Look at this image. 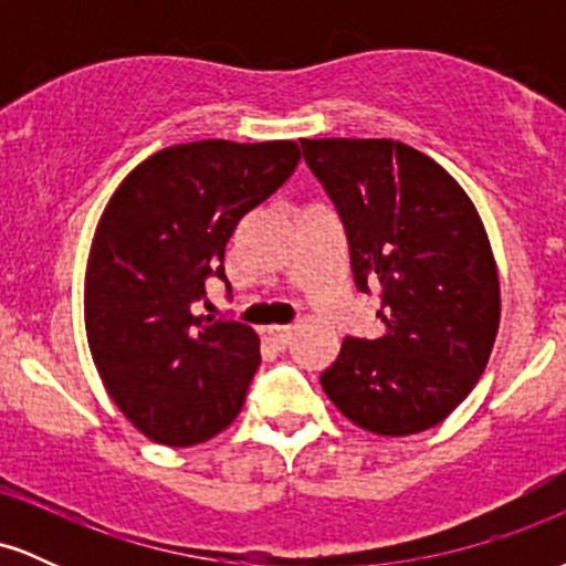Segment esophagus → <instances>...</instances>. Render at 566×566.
Wrapping results in <instances>:
<instances>
[{
	"instance_id": "esophagus-1",
	"label": "esophagus",
	"mask_w": 566,
	"mask_h": 566,
	"mask_svg": "<svg viewBox=\"0 0 566 566\" xmlns=\"http://www.w3.org/2000/svg\"><path fill=\"white\" fill-rule=\"evenodd\" d=\"M292 333H295V327H290V324H274V327L265 329V335H269L271 340H274L276 346H282V348L292 340Z\"/></svg>"
}]
</instances>
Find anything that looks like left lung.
<instances>
[{"mask_svg":"<svg viewBox=\"0 0 566 566\" xmlns=\"http://www.w3.org/2000/svg\"><path fill=\"white\" fill-rule=\"evenodd\" d=\"M346 229L359 292H378L386 333L346 337L322 388L380 437L441 423L490 361L500 282L469 193L426 154L388 138L301 140Z\"/></svg>","mask_w":566,"mask_h":566,"instance_id":"1","label":"left lung"}]
</instances>
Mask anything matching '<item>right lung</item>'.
Wrapping results in <instances>:
<instances>
[{
  "mask_svg": "<svg viewBox=\"0 0 566 566\" xmlns=\"http://www.w3.org/2000/svg\"><path fill=\"white\" fill-rule=\"evenodd\" d=\"M292 140H197L140 161L103 210L84 276V327L103 386L143 437L191 447L233 423L261 365L255 329L193 316L226 282L233 229L295 172Z\"/></svg>",
  "mask_w": 566,
  "mask_h": 566,
  "instance_id": "right-lung-1",
  "label": "right lung"
}]
</instances>
